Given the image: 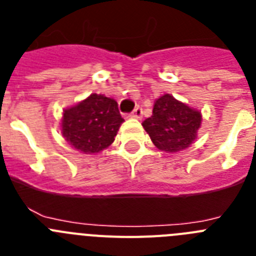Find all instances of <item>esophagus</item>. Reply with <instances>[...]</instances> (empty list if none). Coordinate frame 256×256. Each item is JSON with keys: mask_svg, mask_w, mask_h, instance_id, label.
Here are the masks:
<instances>
[{"mask_svg": "<svg viewBox=\"0 0 256 256\" xmlns=\"http://www.w3.org/2000/svg\"><path fill=\"white\" fill-rule=\"evenodd\" d=\"M130 116L134 118V119H141L142 118V108H136L132 112H130Z\"/></svg>", "mask_w": 256, "mask_h": 256, "instance_id": "esophagus-1", "label": "esophagus"}]
</instances>
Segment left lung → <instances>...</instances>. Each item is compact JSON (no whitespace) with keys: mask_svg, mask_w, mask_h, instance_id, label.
I'll use <instances>...</instances> for the list:
<instances>
[{"mask_svg":"<svg viewBox=\"0 0 256 256\" xmlns=\"http://www.w3.org/2000/svg\"><path fill=\"white\" fill-rule=\"evenodd\" d=\"M201 112L165 94L154 102L152 115L142 123L151 141L165 152H180L198 138Z\"/></svg>","mask_w":256,"mask_h":256,"instance_id":"obj_1","label":"left lung"}]
</instances>
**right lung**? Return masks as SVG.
Instances as JSON below:
<instances>
[{"instance_id":"obj_1","label":"right lung","mask_w":256,"mask_h":256,"mask_svg":"<svg viewBox=\"0 0 256 256\" xmlns=\"http://www.w3.org/2000/svg\"><path fill=\"white\" fill-rule=\"evenodd\" d=\"M123 122L114 98L92 94L62 112L61 134L76 150L97 154L114 142Z\"/></svg>"}]
</instances>
